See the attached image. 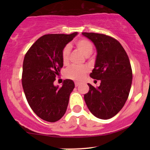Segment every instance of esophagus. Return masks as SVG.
Returning a JSON list of instances; mask_svg holds the SVG:
<instances>
[{
  "label": "esophagus",
  "instance_id": "34e87169",
  "mask_svg": "<svg viewBox=\"0 0 150 150\" xmlns=\"http://www.w3.org/2000/svg\"><path fill=\"white\" fill-rule=\"evenodd\" d=\"M80 85V82H75V87H78L79 85Z\"/></svg>",
  "mask_w": 150,
  "mask_h": 150
}]
</instances>
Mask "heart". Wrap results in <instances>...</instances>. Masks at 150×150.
Masks as SVG:
<instances>
[{
    "label": "heart",
    "mask_w": 150,
    "mask_h": 150,
    "mask_svg": "<svg viewBox=\"0 0 150 150\" xmlns=\"http://www.w3.org/2000/svg\"><path fill=\"white\" fill-rule=\"evenodd\" d=\"M75 46L81 53H83L85 56H89L92 53V44L87 39H81L75 43ZM70 47L69 46H65L62 51V60L64 64H67L69 61V55ZM89 72V68L87 66H70L65 70V76L68 79L73 80L80 81L85 77L86 74Z\"/></svg>",
    "instance_id": "b5f03b06"
}]
</instances>
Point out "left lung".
<instances>
[{"mask_svg": "<svg viewBox=\"0 0 150 150\" xmlns=\"http://www.w3.org/2000/svg\"><path fill=\"white\" fill-rule=\"evenodd\" d=\"M97 49L94 68L90 77L101 80L97 87L88 84L84 95L90 112L100 119H109L121 110L128 99L132 73L125 49L114 38L103 34L82 32Z\"/></svg>", "mask_w": 150, "mask_h": 150, "instance_id": "1", "label": "left lung"}]
</instances>
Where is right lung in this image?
Returning <instances> with one entry per match:
<instances>
[{"label": "right lung", "mask_w": 150, "mask_h": 150, "mask_svg": "<svg viewBox=\"0 0 150 150\" xmlns=\"http://www.w3.org/2000/svg\"><path fill=\"white\" fill-rule=\"evenodd\" d=\"M77 34H46L25 54L22 76L24 92L31 108L46 121H57L67 110L75 84L69 79L63 81L61 87L53 82L63 66L62 51Z\"/></svg>", "instance_id": "right-lung-1"}]
</instances>
